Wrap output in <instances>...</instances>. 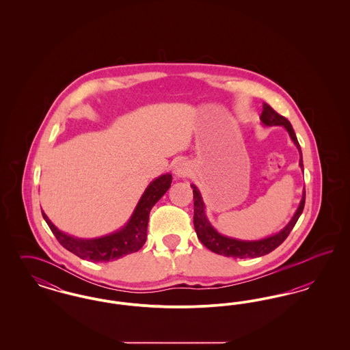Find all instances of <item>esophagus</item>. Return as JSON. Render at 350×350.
<instances>
[{"instance_id": "34e87169", "label": "esophagus", "mask_w": 350, "mask_h": 350, "mask_svg": "<svg viewBox=\"0 0 350 350\" xmlns=\"http://www.w3.org/2000/svg\"><path fill=\"white\" fill-rule=\"evenodd\" d=\"M174 173H176V176L180 177V178L187 177L189 173H190V167L187 165V163L178 161V163L176 164V167H174Z\"/></svg>"}]
</instances>
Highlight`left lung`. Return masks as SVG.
Instances as JSON below:
<instances>
[{
    "instance_id": "1",
    "label": "left lung",
    "mask_w": 350,
    "mask_h": 350,
    "mask_svg": "<svg viewBox=\"0 0 350 350\" xmlns=\"http://www.w3.org/2000/svg\"><path fill=\"white\" fill-rule=\"evenodd\" d=\"M261 120L267 126H283L288 131L293 142L295 143L297 148L299 150V165L300 167H303V159H301L299 142H298L297 135L293 130L291 123L283 116H280L267 103L262 105ZM191 187H193V198H194V227H196V232H197L200 243L214 253L226 256V257H233V258H256V257L265 256L267 253L273 252L275 248H278L283 241L287 239V236L290 234L291 230L294 228V226L297 224L298 219L303 213L304 202H306V191H304L295 215L281 232L277 233L274 236H270V237L264 239V240H258V241H241V240H236V239H231V237H227V236H221L220 233H217L211 227V224L208 223L207 217L204 215V204H203L202 198H200V190L194 185Z\"/></svg>"
}]
</instances>
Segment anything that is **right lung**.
Segmentation results:
<instances>
[{"label": "right lung", "mask_w": 350, "mask_h": 350, "mask_svg": "<svg viewBox=\"0 0 350 350\" xmlns=\"http://www.w3.org/2000/svg\"><path fill=\"white\" fill-rule=\"evenodd\" d=\"M170 183L172 174H164L150 183L124 228L100 239L81 240L70 237L66 233L60 232L43 211L42 215L57 241L77 257L92 262L114 261L123 256L137 252L144 245L147 240V227L150 210L156 204V202L167 193Z\"/></svg>", "instance_id": "obj_1"}]
</instances>
